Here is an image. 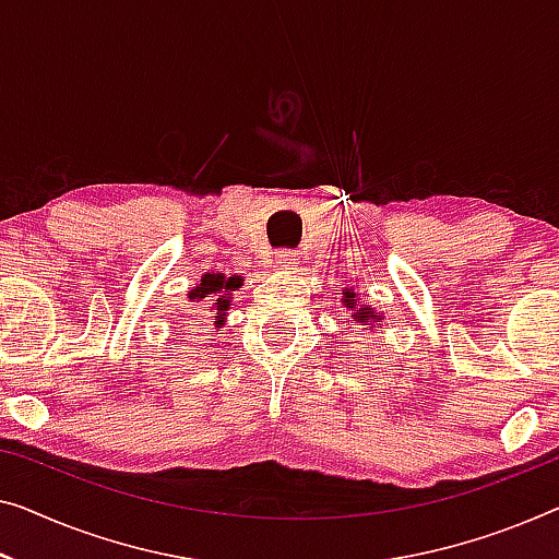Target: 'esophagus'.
<instances>
[{"instance_id": "esophagus-1", "label": "esophagus", "mask_w": 559, "mask_h": 559, "mask_svg": "<svg viewBox=\"0 0 559 559\" xmlns=\"http://www.w3.org/2000/svg\"><path fill=\"white\" fill-rule=\"evenodd\" d=\"M298 261H301V258H298L296 251H281L276 255V263L281 265V269H288V271H294L296 265H298Z\"/></svg>"}]
</instances>
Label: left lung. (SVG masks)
<instances>
[{
    "label": "left lung",
    "mask_w": 559,
    "mask_h": 559,
    "mask_svg": "<svg viewBox=\"0 0 559 559\" xmlns=\"http://www.w3.org/2000/svg\"><path fill=\"white\" fill-rule=\"evenodd\" d=\"M341 304L352 311L354 321L359 323L361 329H381V319H384V313H379L377 308L361 304V298L354 288H344V294H341Z\"/></svg>",
    "instance_id": "1"
}]
</instances>
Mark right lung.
Masks as SVG:
<instances>
[{
	"instance_id": "1",
	"label": "right lung",
	"mask_w": 559,
	"mask_h": 559,
	"mask_svg": "<svg viewBox=\"0 0 559 559\" xmlns=\"http://www.w3.org/2000/svg\"><path fill=\"white\" fill-rule=\"evenodd\" d=\"M240 286H243V276L205 273V276H200L198 286L193 290H188V298L205 308L207 319L215 323V329H223L233 306V290H238Z\"/></svg>"
}]
</instances>
